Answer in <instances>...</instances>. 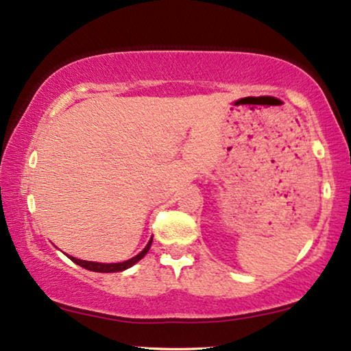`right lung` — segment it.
I'll return each mask as SVG.
<instances>
[{"label":"right lung","mask_w":351,"mask_h":351,"mask_svg":"<svg viewBox=\"0 0 351 351\" xmlns=\"http://www.w3.org/2000/svg\"><path fill=\"white\" fill-rule=\"evenodd\" d=\"M151 243H152V237L151 240L147 241V245L145 246V250L141 251V253H138L136 256H133L132 259L124 261V263H112V264H103V263H92V261H82V259H77V258H73V256H68L73 263L81 265V267L87 269V270H92V272H101V274H111V272H122V270H127L130 269L132 265H135L138 261H141L145 258L147 251L151 248Z\"/></svg>","instance_id":"add662e5"}]
</instances>
